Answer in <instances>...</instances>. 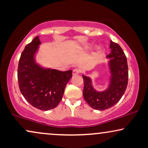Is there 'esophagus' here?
Segmentation results:
<instances>
[{"label": "esophagus", "instance_id": "obj_1", "mask_svg": "<svg viewBox=\"0 0 148 148\" xmlns=\"http://www.w3.org/2000/svg\"><path fill=\"white\" fill-rule=\"evenodd\" d=\"M79 73H80V70H79V69H74V70L72 71V74L74 76L77 75V74H79Z\"/></svg>", "mask_w": 148, "mask_h": 148}]
</instances>
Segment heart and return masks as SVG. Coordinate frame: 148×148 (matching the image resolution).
Returning <instances> with one entry per match:
<instances>
[{
    "mask_svg": "<svg viewBox=\"0 0 148 148\" xmlns=\"http://www.w3.org/2000/svg\"><path fill=\"white\" fill-rule=\"evenodd\" d=\"M88 46H85V47H84V49H88Z\"/></svg>",
    "mask_w": 148,
    "mask_h": 148,
    "instance_id": "b5f03b06",
    "label": "heart"
}]
</instances>
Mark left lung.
<instances>
[{"instance_id":"8db88e82","label":"left lung","mask_w":148,"mask_h":148,"mask_svg":"<svg viewBox=\"0 0 148 148\" xmlns=\"http://www.w3.org/2000/svg\"><path fill=\"white\" fill-rule=\"evenodd\" d=\"M111 53L106 56L110 71L109 84L105 90L98 91L92 86L90 77L83 74L84 99L95 110L103 111L113 106L120 101L128 84V65L127 58L120 45L112 42L109 46Z\"/></svg>"}]
</instances>
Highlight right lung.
<instances>
[{
    "instance_id": "right-lung-1",
    "label": "right lung",
    "mask_w": 148,
    "mask_h": 148,
    "mask_svg": "<svg viewBox=\"0 0 148 148\" xmlns=\"http://www.w3.org/2000/svg\"><path fill=\"white\" fill-rule=\"evenodd\" d=\"M40 44L37 36L25 46L18 62V82L20 91L28 103L42 111H49L60 103L72 71L61 72L37 64L35 55Z\"/></svg>"
}]
</instances>
